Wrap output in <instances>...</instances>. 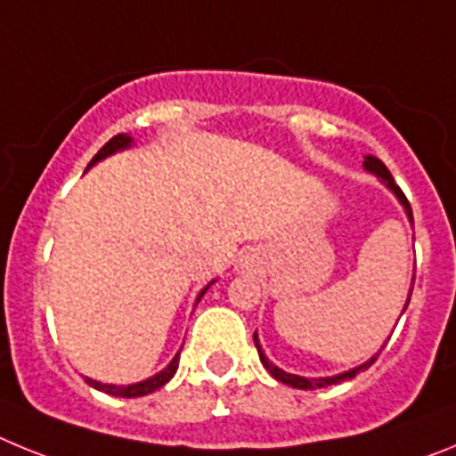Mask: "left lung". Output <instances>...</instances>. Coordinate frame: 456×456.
<instances>
[{
	"label": "left lung",
	"instance_id": "left-lung-1",
	"mask_svg": "<svg viewBox=\"0 0 456 456\" xmlns=\"http://www.w3.org/2000/svg\"><path fill=\"white\" fill-rule=\"evenodd\" d=\"M363 168H365V171H368V173H372V175H377V178L381 180V184H386V189H390V191L395 193V199L400 200V205H402V208H404L406 219H409V224L413 225V212H411L409 200H406V196H404V193H402V189L397 187V184H395L393 175H390V171H388V168H386V164L381 162V159H377V157L365 155V159H363ZM411 289H413V281H411ZM409 301H411V292H409V299H406V304H404V310H406V305H409ZM404 310H402V313H404ZM253 342H256L257 354H260V361H263L265 370H267V372L272 374V377L276 379V381H281V384H288V386H292V388H299V390H315V388H324V386H333V384H340V381H347V379H354V377H356L358 372H363V370H368L370 365H372L374 361H377L379 352H381V349H384V347L379 349V352L374 354V356L370 358V361H365V363H361V365H358V368L347 370V372L333 374V377H320V379H315V377H299V374L285 372L283 368H278V365H273L272 361H269V358L265 356L263 347H260V340H257V331L253 333Z\"/></svg>",
	"mask_w": 456,
	"mask_h": 456
}]
</instances>
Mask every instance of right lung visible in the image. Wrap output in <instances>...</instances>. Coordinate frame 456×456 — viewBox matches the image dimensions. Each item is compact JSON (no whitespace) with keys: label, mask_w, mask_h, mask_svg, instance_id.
I'll use <instances>...</instances> for the list:
<instances>
[{"label":"right lung","mask_w":456,"mask_h":456,"mask_svg":"<svg viewBox=\"0 0 456 456\" xmlns=\"http://www.w3.org/2000/svg\"><path fill=\"white\" fill-rule=\"evenodd\" d=\"M134 146V139H132L130 134H116L114 139H109L107 143H104L102 148L98 151V155L93 157L91 164H88V168L95 167L98 162H102V159H107V157L116 155V152L120 151H127V148ZM216 283V281H209L208 285H205L203 289L199 292V297H196V304H199L200 299H203V294L208 292L209 285ZM178 363H180V352L173 356L171 363L167 365L164 370H159L157 374H152V377L143 379V381H136V384H127V386H114V384H102V381H95V379L91 377H84L86 379V384L93 386L95 390H102V393L107 395H114V397H143V395L148 393H155L157 388H162L164 384H168L173 379V374H175V370H178Z\"/></svg>","instance_id":"add662e5"}]
</instances>
